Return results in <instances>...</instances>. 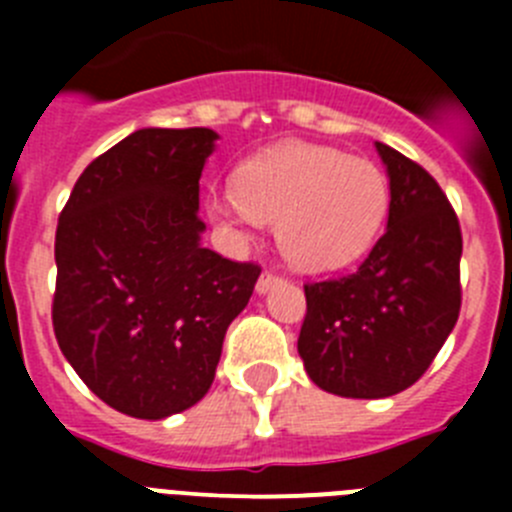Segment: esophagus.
<instances>
[{
	"instance_id": "esophagus-1",
	"label": "esophagus",
	"mask_w": 512,
	"mask_h": 512,
	"mask_svg": "<svg viewBox=\"0 0 512 512\" xmlns=\"http://www.w3.org/2000/svg\"><path fill=\"white\" fill-rule=\"evenodd\" d=\"M279 282H282L279 274H274V271H264V274L259 277V282H256V289H259V295H264V292H269V289Z\"/></svg>"
}]
</instances>
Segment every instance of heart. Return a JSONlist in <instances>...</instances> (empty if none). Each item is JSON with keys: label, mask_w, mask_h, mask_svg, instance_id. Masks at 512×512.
Returning <instances> with one entry per match:
<instances>
[{"label": "heart", "mask_w": 512, "mask_h": 512, "mask_svg": "<svg viewBox=\"0 0 512 512\" xmlns=\"http://www.w3.org/2000/svg\"><path fill=\"white\" fill-rule=\"evenodd\" d=\"M390 210V182L374 161L320 146H279L238 169L235 189L210 194L230 225L274 223L284 259L305 271L351 264Z\"/></svg>", "instance_id": "heart-1"}]
</instances>
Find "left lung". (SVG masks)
<instances>
[{
  "mask_svg": "<svg viewBox=\"0 0 512 512\" xmlns=\"http://www.w3.org/2000/svg\"><path fill=\"white\" fill-rule=\"evenodd\" d=\"M390 174L387 230L359 269L305 284L297 351L320 390L377 400L431 366L461 310V228L438 182L377 143Z\"/></svg>",
  "mask_w": 512,
  "mask_h": 512,
  "instance_id": "1",
  "label": "left lung"
}]
</instances>
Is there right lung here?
<instances>
[{
	"instance_id": "add662e5",
	"label": "right lung",
	"mask_w": 512,
	"mask_h": 512,
	"mask_svg": "<svg viewBox=\"0 0 512 512\" xmlns=\"http://www.w3.org/2000/svg\"><path fill=\"white\" fill-rule=\"evenodd\" d=\"M210 128H143L84 169L56 228L53 333L89 390L161 420L210 390L261 266L202 248Z\"/></svg>"
}]
</instances>
